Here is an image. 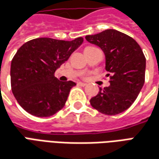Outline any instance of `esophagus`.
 <instances>
[{"instance_id": "34e87169", "label": "esophagus", "mask_w": 159, "mask_h": 159, "mask_svg": "<svg viewBox=\"0 0 159 159\" xmlns=\"http://www.w3.org/2000/svg\"><path fill=\"white\" fill-rule=\"evenodd\" d=\"M78 85H80V86H82V87H85L87 84L86 83H78Z\"/></svg>"}]
</instances>
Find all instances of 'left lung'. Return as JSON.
<instances>
[{"label": "left lung", "instance_id": "left-lung-1", "mask_svg": "<svg viewBox=\"0 0 159 159\" xmlns=\"http://www.w3.org/2000/svg\"><path fill=\"white\" fill-rule=\"evenodd\" d=\"M85 39L103 51L110 83L90 99L91 106L107 115L120 114L134 102L145 83V57L142 49L133 38L114 29Z\"/></svg>", "mask_w": 159, "mask_h": 159}]
</instances>
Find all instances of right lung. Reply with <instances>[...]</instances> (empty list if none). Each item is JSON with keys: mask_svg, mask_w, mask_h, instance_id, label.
Instances as JSON below:
<instances>
[{"mask_svg": "<svg viewBox=\"0 0 159 159\" xmlns=\"http://www.w3.org/2000/svg\"><path fill=\"white\" fill-rule=\"evenodd\" d=\"M83 42L82 37L71 41L38 38L18 50L11 63V88L24 110L49 117L64 107L76 83L61 82L54 74Z\"/></svg>", "mask_w": 159, "mask_h": 159, "instance_id": "add662e5", "label": "right lung"}]
</instances>
